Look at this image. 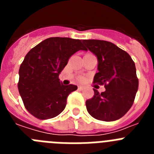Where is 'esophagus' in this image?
<instances>
[{
	"instance_id": "34e87169",
	"label": "esophagus",
	"mask_w": 154,
	"mask_h": 154,
	"mask_svg": "<svg viewBox=\"0 0 154 154\" xmlns=\"http://www.w3.org/2000/svg\"><path fill=\"white\" fill-rule=\"evenodd\" d=\"M78 88H79V90H82V89H84V86H82V85H79Z\"/></svg>"
}]
</instances>
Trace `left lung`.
Wrapping results in <instances>:
<instances>
[{
    "instance_id": "1",
    "label": "left lung",
    "mask_w": 154,
    "mask_h": 154,
    "mask_svg": "<svg viewBox=\"0 0 154 154\" xmlns=\"http://www.w3.org/2000/svg\"><path fill=\"white\" fill-rule=\"evenodd\" d=\"M85 51L98 59L95 83L105 85L106 91L85 102L87 111L92 117L102 121H115L123 117L131 108L138 90L135 63L126 51L106 41L83 40Z\"/></svg>"
}]
</instances>
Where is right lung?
<instances>
[{"label": "right lung", "instance_id": "add662e5", "mask_svg": "<svg viewBox=\"0 0 154 154\" xmlns=\"http://www.w3.org/2000/svg\"><path fill=\"white\" fill-rule=\"evenodd\" d=\"M85 50L79 39L54 37L42 41L24 57L19 69L18 90L28 112L40 119L54 118L65 109L67 97L77 85L58 79L69 58Z\"/></svg>", "mask_w": 154, "mask_h": 154}]
</instances>
